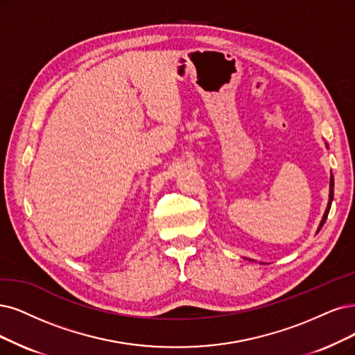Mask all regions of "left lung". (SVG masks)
<instances>
[{"label": "left lung", "instance_id": "8db88e82", "mask_svg": "<svg viewBox=\"0 0 355 355\" xmlns=\"http://www.w3.org/2000/svg\"><path fill=\"white\" fill-rule=\"evenodd\" d=\"M324 144H326V148H329V146H327V143H324ZM332 200H334V175L331 174V180H329V200H327L326 211H324V214H323V218H322L320 224H319V227H318V231H316V234H318V232L322 230V227L324 225L326 218H327V215H329V211H331V205H332ZM248 260H252V259H248Z\"/></svg>", "mask_w": 355, "mask_h": 355}]
</instances>
